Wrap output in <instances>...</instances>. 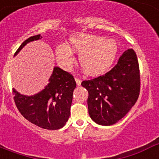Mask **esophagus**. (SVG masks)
Instances as JSON below:
<instances>
[{
    "label": "esophagus",
    "instance_id": "1",
    "mask_svg": "<svg viewBox=\"0 0 159 159\" xmlns=\"http://www.w3.org/2000/svg\"><path fill=\"white\" fill-rule=\"evenodd\" d=\"M75 82H76V84L78 86H80L81 85V80L78 77H75Z\"/></svg>",
    "mask_w": 159,
    "mask_h": 159
}]
</instances>
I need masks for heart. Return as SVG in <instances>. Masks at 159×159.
<instances>
[{"label":"heart","mask_w":159,"mask_h":159,"mask_svg":"<svg viewBox=\"0 0 159 159\" xmlns=\"http://www.w3.org/2000/svg\"><path fill=\"white\" fill-rule=\"evenodd\" d=\"M116 43L99 36L77 34L69 39L68 46L60 45L56 49L57 62L64 70H71L75 58L73 52H80L79 63L88 75H99L113 63L117 54Z\"/></svg>","instance_id":"1"}]
</instances>
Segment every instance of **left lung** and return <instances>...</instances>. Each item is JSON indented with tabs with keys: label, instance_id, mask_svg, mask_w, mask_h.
<instances>
[{
	"label": "left lung",
	"instance_id": "obj_1",
	"mask_svg": "<svg viewBox=\"0 0 159 159\" xmlns=\"http://www.w3.org/2000/svg\"><path fill=\"white\" fill-rule=\"evenodd\" d=\"M81 85L88 92V113L93 121L110 126L124 117L140 92L139 65L135 52L127 49L117 64L104 75Z\"/></svg>",
	"mask_w": 159,
	"mask_h": 159
}]
</instances>
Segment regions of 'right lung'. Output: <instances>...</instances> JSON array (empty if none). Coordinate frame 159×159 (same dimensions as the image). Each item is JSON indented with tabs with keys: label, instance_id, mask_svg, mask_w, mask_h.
I'll list each match as a JSON object with an SVG mask.
<instances>
[{
	"label": "right lung",
	"instance_id": "1",
	"mask_svg": "<svg viewBox=\"0 0 159 159\" xmlns=\"http://www.w3.org/2000/svg\"><path fill=\"white\" fill-rule=\"evenodd\" d=\"M40 35L31 36L22 43L15 55L27 43L39 40ZM76 87L71 73L55 67L45 88L36 95L26 96L13 90L14 102L20 113L28 121L47 130H58L70 116L72 93Z\"/></svg>",
	"mask_w": 159,
	"mask_h": 159
}]
</instances>
